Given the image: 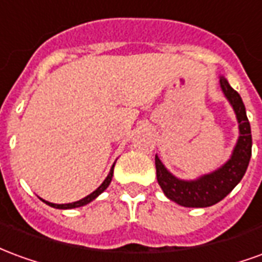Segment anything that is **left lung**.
I'll return each instance as SVG.
<instances>
[{
    "label": "left lung",
    "instance_id": "1",
    "mask_svg": "<svg viewBox=\"0 0 262 262\" xmlns=\"http://www.w3.org/2000/svg\"><path fill=\"white\" fill-rule=\"evenodd\" d=\"M220 86L227 101L234 109L238 122L240 136L230 159L213 172L199 177L192 181H185L172 176L161 163V160L156 156L159 185L165 193V196L185 208H208L220 202L242 181L251 159V127L242 97L231 88L225 77H220Z\"/></svg>",
    "mask_w": 262,
    "mask_h": 262
}]
</instances>
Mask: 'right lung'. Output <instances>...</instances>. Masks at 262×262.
<instances>
[{"label":"right lung","instance_id":"add662e5","mask_svg":"<svg viewBox=\"0 0 262 262\" xmlns=\"http://www.w3.org/2000/svg\"><path fill=\"white\" fill-rule=\"evenodd\" d=\"M114 167L115 164L112 165V168H111V171H109L108 177L105 178V181L99 185V187L94 191L92 193H90L88 196L82 198V199H80V201H77V202H73V203H61V205H57V203H52V202H48V201H45V199H42L43 202L48 203L49 206H52V208H56V209H73V208H80V206H84V205H86V203H90L91 201H94L95 198L98 196V195H101V193L106 189V188L109 187V184H111V181H112V177H114Z\"/></svg>","mask_w":262,"mask_h":262}]
</instances>
